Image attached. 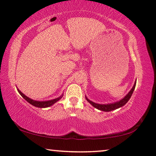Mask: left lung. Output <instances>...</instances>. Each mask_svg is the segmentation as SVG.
<instances>
[{
    "label": "left lung",
    "instance_id": "left-lung-1",
    "mask_svg": "<svg viewBox=\"0 0 156 156\" xmlns=\"http://www.w3.org/2000/svg\"><path fill=\"white\" fill-rule=\"evenodd\" d=\"M135 85H136V81L134 84V85H133V88L130 90V91L128 92V94L124 98H122V99L120 100L119 101H117V102L113 103H109V104H98V103H94L91 101L89 100L88 98L86 97V96L85 97L88 102L90 103V104L93 106V107L96 108V109L100 110L101 111H105V112H110V111L115 110L116 109H117V108L122 107V106L124 105L126 103L128 102V100H129L130 97H131V96L133 93V91H134L135 88Z\"/></svg>",
    "mask_w": 156,
    "mask_h": 156
}]
</instances>
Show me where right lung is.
Instances as JSON below:
<instances>
[{
    "label": "right lung",
    "mask_w": 156,
    "mask_h": 156,
    "mask_svg": "<svg viewBox=\"0 0 156 156\" xmlns=\"http://www.w3.org/2000/svg\"><path fill=\"white\" fill-rule=\"evenodd\" d=\"M17 90H18L19 93L20 94L21 96L23 97L25 100L28 101L29 103H30L31 105H33L34 106H35V107H37V108H48V107H50L52 105H53L54 103H55L57 101H58L60 99H61V98L63 96V94L60 96V97L55 98V99H53V100H49V101H34L31 99V98H28V96H26L25 94H23V93L21 92V91L19 90V89H17Z\"/></svg>",
    "instance_id": "1"
}]
</instances>
